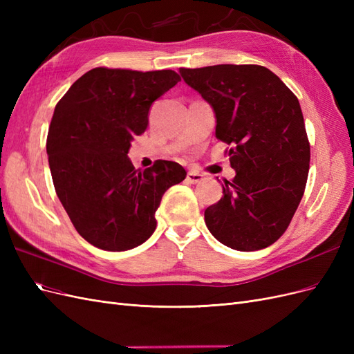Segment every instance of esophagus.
Returning a JSON list of instances; mask_svg holds the SVG:
<instances>
[{"instance_id":"1","label":"esophagus","mask_w":354,"mask_h":354,"mask_svg":"<svg viewBox=\"0 0 354 354\" xmlns=\"http://www.w3.org/2000/svg\"><path fill=\"white\" fill-rule=\"evenodd\" d=\"M186 180L189 181L190 185H196V183H201V181L203 180V176L199 174V173H196V171H189Z\"/></svg>"}]
</instances>
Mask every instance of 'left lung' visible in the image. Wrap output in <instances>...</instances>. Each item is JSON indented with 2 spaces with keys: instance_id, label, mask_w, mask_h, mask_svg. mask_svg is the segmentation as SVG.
<instances>
[{
  "instance_id": "1",
  "label": "left lung",
  "mask_w": 354,
  "mask_h": 354,
  "mask_svg": "<svg viewBox=\"0 0 354 354\" xmlns=\"http://www.w3.org/2000/svg\"><path fill=\"white\" fill-rule=\"evenodd\" d=\"M180 75L212 106L216 137L232 146L236 171L205 209L208 230L232 250L267 248L288 229L307 183L310 143L298 99L259 65L181 68Z\"/></svg>"
}]
</instances>
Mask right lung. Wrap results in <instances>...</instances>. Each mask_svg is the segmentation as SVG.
Here are the masks:
<instances>
[{
	"mask_svg": "<svg viewBox=\"0 0 354 354\" xmlns=\"http://www.w3.org/2000/svg\"><path fill=\"white\" fill-rule=\"evenodd\" d=\"M181 81L174 71L94 68L56 104L47 155L56 194L81 236L104 251L142 245L165 192L186 178L173 160L136 169L128 158L152 103Z\"/></svg>",
	"mask_w": 354,
	"mask_h": 354,
	"instance_id": "right-lung-1",
	"label": "right lung"
}]
</instances>
